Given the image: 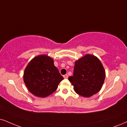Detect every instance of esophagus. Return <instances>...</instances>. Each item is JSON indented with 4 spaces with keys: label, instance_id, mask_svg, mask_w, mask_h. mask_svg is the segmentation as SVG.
Masks as SVG:
<instances>
[{
    "label": "esophagus",
    "instance_id": "esophagus-1",
    "mask_svg": "<svg viewBox=\"0 0 127 127\" xmlns=\"http://www.w3.org/2000/svg\"><path fill=\"white\" fill-rule=\"evenodd\" d=\"M63 77H64V78H68V75L65 74V75H63Z\"/></svg>",
    "mask_w": 127,
    "mask_h": 127
}]
</instances>
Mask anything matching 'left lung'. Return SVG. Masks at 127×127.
<instances>
[{"label": "left lung", "instance_id": "obj_1", "mask_svg": "<svg viewBox=\"0 0 127 127\" xmlns=\"http://www.w3.org/2000/svg\"><path fill=\"white\" fill-rule=\"evenodd\" d=\"M105 77V70L99 59L87 54L75 62L73 75L68 80L75 93L90 97L100 90Z\"/></svg>", "mask_w": 127, "mask_h": 127}]
</instances>
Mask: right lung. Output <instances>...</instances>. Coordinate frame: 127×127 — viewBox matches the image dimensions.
I'll use <instances>...</instances> for the list:
<instances>
[{
	"label": "right lung",
	"mask_w": 127,
	"mask_h": 127,
	"mask_svg": "<svg viewBox=\"0 0 127 127\" xmlns=\"http://www.w3.org/2000/svg\"><path fill=\"white\" fill-rule=\"evenodd\" d=\"M29 91L34 95L46 97L54 93L63 77L47 55L37 56L27 65L23 75Z\"/></svg>",
	"instance_id": "add662e5"
}]
</instances>
